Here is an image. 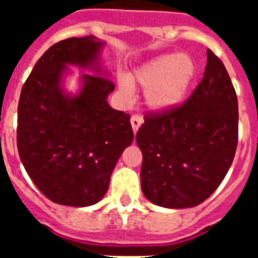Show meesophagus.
Here are the masks:
<instances>
[{"label":"esophagus","instance_id":"esophagus-1","mask_svg":"<svg viewBox=\"0 0 258 258\" xmlns=\"http://www.w3.org/2000/svg\"><path fill=\"white\" fill-rule=\"evenodd\" d=\"M142 123H143V117H142L141 113H134L133 116H131V125H133L134 133H137L139 127L142 125Z\"/></svg>","mask_w":258,"mask_h":258}]
</instances>
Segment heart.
<instances>
[{"label": "heart", "instance_id": "heart-1", "mask_svg": "<svg viewBox=\"0 0 258 258\" xmlns=\"http://www.w3.org/2000/svg\"><path fill=\"white\" fill-rule=\"evenodd\" d=\"M196 62L187 54H165L138 68L128 78L119 79L121 92L131 95L133 82L147 91V101L154 108H171L179 104L196 76Z\"/></svg>", "mask_w": 258, "mask_h": 258}]
</instances>
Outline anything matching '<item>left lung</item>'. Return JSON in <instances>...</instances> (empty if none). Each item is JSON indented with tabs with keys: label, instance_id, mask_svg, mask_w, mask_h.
I'll return each instance as SVG.
<instances>
[{
	"label": "left lung",
	"instance_id": "left-lung-1",
	"mask_svg": "<svg viewBox=\"0 0 258 258\" xmlns=\"http://www.w3.org/2000/svg\"><path fill=\"white\" fill-rule=\"evenodd\" d=\"M204 78L182 104L150 111L137 133L143 154L142 190L163 208L208 200L232 166L238 143V103L220 58L208 49Z\"/></svg>",
	"mask_w": 258,
	"mask_h": 258
}]
</instances>
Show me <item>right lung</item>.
<instances>
[{
	"label": "right lung",
	"mask_w": 258,
	"mask_h": 258,
	"mask_svg": "<svg viewBox=\"0 0 258 258\" xmlns=\"http://www.w3.org/2000/svg\"><path fill=\"white\" fill-rule=\"evenodd\" d=\"M103 42L92 36L52 45L36 62L18 101L17 149L28 175L54 204L89 206L108 190L123 150L133 143L130 115L111 108L108 78L83 75L82 92L67 96V64L92 67Z\"/></svg>",
	"instance_id": "1"
}]
</instances>
